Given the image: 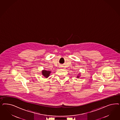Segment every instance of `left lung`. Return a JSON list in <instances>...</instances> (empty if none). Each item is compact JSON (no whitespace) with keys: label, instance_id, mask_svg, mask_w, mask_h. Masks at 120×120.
Wrapping results in <instances>:
<instances>
[{"label":"left lung","instance_id":"left-lung-1","mask_svg":"<svg viewBox=\"0 0 120 120\" xmlns=\"http://www.w3.org/2000/svg\"><path fill=\"white\" fill-rule=\"evenodd\" d=\"M80 74H81V73H79L78 74V75L77 76V78H79V77H80V76H81Z\"/></svg>","mask_w":120,"mask_h":120}]
</instances>
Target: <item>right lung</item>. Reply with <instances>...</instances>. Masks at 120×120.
Returning a JSON list of instances; mask_svg holds the SVG:
<instances>
[{
	"label": "right lung",
	"mask_w": 120,
	"mask_h": 120,
	"mask_svg": "<svg viewBox=\"0 0 120 120\" xmlns=\"http://www.w3.org/2000/svg\"><path fill=\"white\" fill-rule=\"evenodd\" d=\"M41 73L42 75L44 77H45L46 78L49 77L50 76L51 71H49V70H43L41 71Z\"/></svg>",
	"instance_id": "1"
}]
</instances>
